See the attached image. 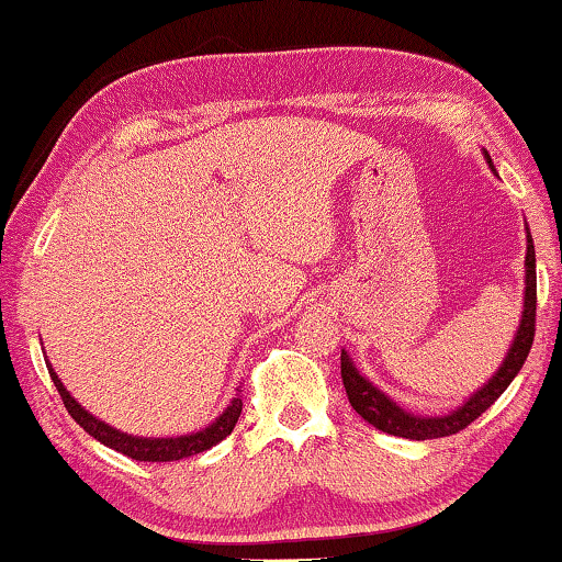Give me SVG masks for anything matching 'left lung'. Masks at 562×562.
<instances>
[{
    "label": "left lung",
    "mask_w": 562,
    "mask_h": 562,
    "mask_svg": "<svg viewBox=\"0 0 562 562\" xmlns=\"http://www.w3.org/2000/svg\"><path fill=\"white\" fill-rule=\"evenodd\" d=\"M487 165L493 167L491 157H487ZM524 268H527V279H524V312L519 330H516V338L512 348H508L504 363H501L498 371L487 379V382L480 387L475 395L464 400L457 411L447 415H431V418H424V415L407 413L400 407L395 400H390L382 390H376L374 384L369 382L367 376L359 374L356 363L348 359V353H340V376H344V387L348 395V403L356 413L361 415L367 424H371L379 431L390 436H403V439L413 441H426V439H441V436L459 434L462 428H468L472 420L480 418L487 407H491L495 400L504 395L508 384L514 382V376L519 374L524 361L531 351V344H535V317H537V258H535V243H531L529 227H527V260H524Z\"/></svg>",
    "instance_id": "1"
}]
</instances>
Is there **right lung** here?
Returning a JSON list of instances; mask_svg holds the SVG:
<instances>
[{"instance_id":"obj_1","label":"right lung","mask_w":562,"mask_h":562,"mask_svg":"<svg viewBox=\"0 0 562 562\" xmlns=\"http://www.w3.org/2000/svg\"><path fill=\"white\" fill-rule=\"evenodd\" d=\"M46 367H48L50 379H54L58 395H61V400H64V407H67L71 418H75L77 424L92 436V439H98L100 443H105V447L121 451V454L136 459V462H178V459L201 454V451L216 447L218 441L227 439V436L232 434V428H235V424L239 420V413H243V395H237V397H232V403L224 407V413L218 415L214 424L201 428V431H195V434L167 436V439L131 436V434L119 431V428L108 426L105 420H98L92 413H87L85 407L69 395L67 387H64L61 379H58L56 371L50 369L48 361H46ZM237 392H243V390H237Z\"/></svg>"}]
</instances>
